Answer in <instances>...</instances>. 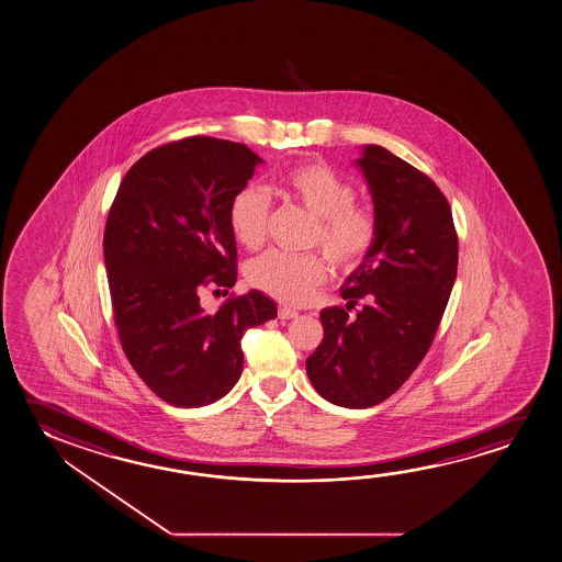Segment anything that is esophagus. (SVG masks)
Segmentation results:
<instances>
[{
	"instance_id": "obj_1",
	"label": "esophagus",
	"mask_w": 562,
	"mask_h": 562,
	"mask_svg": "<svg viewBox=\"0 0 562 562\" xmlns=\"http://www.w3.org/2000/svg\"><path fill=\"white\" fill-rule=\"evenodd\" d=\"M277 314H279V318H281V321H291V318H296V316H299V312L291 311V308H286V306H281Z\"/></svg>"
}]
</instances>
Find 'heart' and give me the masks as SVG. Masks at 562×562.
<instances>
[{
	"mask_svg": "<svg viewBox=\"0 0 562 562\" xmlns=\"http://www.w3.org/2000/svg\"><path fill=\"white\" fill-rule=\"evenodd\" d=\"M277 193L286 203L303 206L314 218L308 246H318L338 269L349 271L361 266L371 254L379 234L376 214L371 206L356 201V188L324 161L296 164L279 178ZM271 218L269 196L246 186L232 196L228 224L234 240L256 251L266 244ZM246 277L251 286L279 303H308L314 291L326 281L328 263L321 254L289 256L269 251L254 259Z\"/></svg>",
	"mask_w": 562,
	"mask_h": 562,
	"instance_id": "b5f03b06",
	"label": "heart"
}]
</instances>
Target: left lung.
I'll use <instances>...</instances> for the list:
<instances>
[{
	"label": "left lung",
	"instance_id": "left-lung-1",
	"mask_svg": "<svg viewBox=\"0 0 562 562\" xmlns=\"http://www.w3.org/2000/svg\"><path fill=\"white\" fill-rule=\"evenodd\" d=\"M357 166L379 234L341 286L346 308L321 312L324 338L306 373L331 404L371 408L398 391L431 348L457 277L459 238L446 195L424 171L374 144ZM357 303L362 308L349 315Z\"/></svg>",
	"mask_w": 562,
	"mask_h": 562
}]
</instances>
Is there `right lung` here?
<instances>
[{
    "label": "right lung",
    "instance_id": "1",
    "mask_svg": "<svg viewBox=\"0 0 562 562\" xmlns=\"http://www.w3.org/2000/svg\"><path fill=\"white\" fill-rule=\"evenodd\" d=\"M261 158L246 144L186 136L144 154L126 171L103 234L109 293L126 359L161 401L199 408L240 379L241 336L273 321L259 291L231 294L214 314L205 286L236 283L228 206Z\"/></svg>",
    "mask_w": 562,
    "mask_h": 562
}]
</instances>
